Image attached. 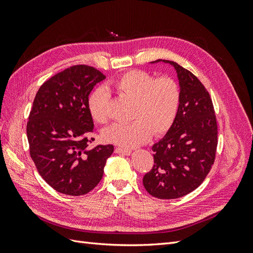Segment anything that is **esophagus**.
I'll return each instance as SVG.
<instances>
[{"label":"esophagus","mask_w":253,"mask_h":253,"mask_svg":"<svg viewBox=\"0 0 253 253\" xmlns=\"http://www.w3.org/2000/svg\"><path fill=\"white\" fill-rule=\"evenodd\" d=\"M115 153L123 154V155H130L131 151H130V150H128V149H124V148L117 147V148H115Z\"/></svg>","instance_id":"34e87169"}]
</instances>
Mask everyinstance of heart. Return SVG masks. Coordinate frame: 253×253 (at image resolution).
I'll return each instance as SVG.
<instances>
[{
    "label": "heart",
    "instance_id": "obj_1",
    "mask_svg": "<svg viewBox=\"0 0 253 253\" xmlns=\"http://www.w3.org/2000/svg\"><path fill=\"white\" fill-rule=\"evenodd\" d=\"M112 87L132 101L130 123H115L102 131L105 141L124 148H135L147 142L151 133L168 132L176 120L180 105V88L169 77L157 78L143 71L127 72L115 79ZM110 92L95 89L88 100L91 116L99 124L109 121Z\"/></svg>",
    "mask_w": 253,
    "mask_h": 253
}]
</instances>
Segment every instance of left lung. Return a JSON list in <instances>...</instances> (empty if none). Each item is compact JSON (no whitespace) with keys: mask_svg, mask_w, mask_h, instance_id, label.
I'll list each match as a JSON object with an SVG mask.
<instances>
[{"mask_svg":"<svg viewBox=\"0 0 253 253\" xmlns=\"http://www.w3.org/2000/svg\"><path fill=\"white\" fill-rule=\"evenodd\" d=\"M180 88V105L166 135L153 144L154 165L143 176V186L158 199H177L190 193L206 179L215 160L216 116L210 94L191 72L173 61Z\"/></svg>","mask_w":253,"mask_h":253,"instance_id":"left-lung-1","label":"left lung"}]
</instances>
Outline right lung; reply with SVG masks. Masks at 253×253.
<instances>
[{"instance_id":"right-lung-1","label":"right lung","mask_w":253,"mask_h":253,"mask_svg":"<svg viewBox=\"0 0 253 253\" xmlns=\"http://www.w3.org/2000/svg\"><path fill=\"white\" fill-rule=\"evenodd\" d=\"M103 79L98 69L75 65L46 80L34 100L27 123L30 157L42 178L64 195L92 190L114 151L112 144L88 148L94 130L89 94Z\"/></svg>"}]
</instances>
